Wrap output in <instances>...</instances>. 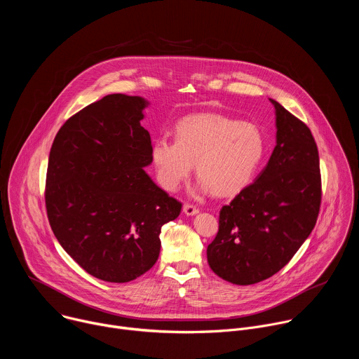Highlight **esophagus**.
<instances>
[{"mask_svg": "<svg viewBox=\"0 0 359 359\" xmlns=\"http://www.w3.org/2000/svg\"><path fill=\"white\" fill-rule=\"evenodd\" d=\"M183 212H184V215H187V216H194V215L198 213V209H197L196 206H193V204L186 203L184 206H183Z\"/></svg>", "mask_w": 359, "mask_h": 359, "instance_id": "1", "label": "esophagus"}]
</instances>
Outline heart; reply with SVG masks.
Here are the masks:
<instances>
[{
    "label": "heart",
    "mask_w": 359,
    "mask_h": 359,
    "mask_svg": "<svg viewBox=\"0 0 359 359\" xmlns=\"http://www.w3.org/2000/svg\"><path fill=\"white\" fill-rule=\"evenodd\" d=\"M263 155L264 139L257 128L220 114L187 116L176 125V142L159 137L151 146L158 182L170 191L196 163L203 189L233 194L248 183Z\"/></svg>",
    "instance_id": "b5f03b06"
}]
</instances>
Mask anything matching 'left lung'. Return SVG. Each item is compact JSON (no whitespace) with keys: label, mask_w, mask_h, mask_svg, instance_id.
Instances as JSON below:
<instances>
[{"label":"left lung","mask_w":359,"mask_h":359,"mask_svg":"<svg viewBox=\"0 0 359 359\" xmlns=\"http://www.w3.org/2000/svg\"><path fill=\"white\" fill-rule=\"evenodd\" d=\"M277 144L255 182L220 209L219 231L208 247L210 269L250 285L278 273L313 231L321 206L320 156L314 136L278 102Z\"/></svg>","instance_id":"8db88e82"}]
</instances>
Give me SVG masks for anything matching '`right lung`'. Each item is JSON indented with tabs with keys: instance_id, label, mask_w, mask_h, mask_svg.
<instances>
[{
	"instance_id": "obj_1",
	"label": "right lung",
	"mask_w": 359,
	"mask_h": 359,
	"mask_svg": "<svg viewBox=\"0 0 359 359\" xmlns=\"http://www.w3.org/2000/svg\"><path fill=\"white\" fill-rule=\"evenodd\" d=\"M147 102L107 95L72 115L49 151L45 208L57 240L90 276L128 283L161 252V230L182 203L153 183Z\"/></svg>"
}]
</instances>
